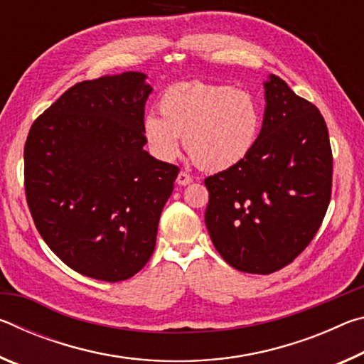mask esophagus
Wrapping results in <instances>:
<instances>
[{"label":"esophagus","instance_id":"esophagus-1","mask_svg":"<svg viewBox=\"0 0 364 364\" xmlns=\"http://www.w3.org/2000/svg\"><path fill=\"white\" fill-rule=\"evenodd\" d=\"M191 181H193V178H191L186 171H180L176 176V183L180 184V186H186V184H189Z\"/></svg>","mask_w":364,"mask_h":364}]
</instances>
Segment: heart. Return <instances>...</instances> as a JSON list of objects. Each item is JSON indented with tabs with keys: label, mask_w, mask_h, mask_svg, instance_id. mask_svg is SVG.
Masks as SVG:
<instances>
[{
	"label": "heart",
	"mask_w": 364,
	"mask_h": 364,
	"mask_svg": "<svg viewBox=\"0 0 364 364\" xmlns=\"http://www.w3.org/2000/svg\"><path fill=\"white\" fill-rule=\"evenodd\" d=\"M159 112L147 114L143 133L157 159L171 162L184 149L197 167L218 173L242 162L258 139L262 114L247 91L225 85L184 82L168 86Z\"/></svg>",
	"instance_id": "1"
}]
</instances>
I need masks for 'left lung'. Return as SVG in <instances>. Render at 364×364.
Segmentation results:
<instances>
[{
    "label": "left lung",
    "mask_w": 364,
    "mask_h": 364,
    "mask_svg": "<svg viewBox=\"0 0 364 364\" xmlns=\"http://www.w3.org/2000/svg\"><path fill=\"white\" fill-rule=\"evenodd\" d=\"M254 149L241 164L205 178V225L232 268L269 274L300 255L328 210L329 133L316 106L269 75Z\"/></svg>",
    "instance_id": "obj_1"
}]
</instances>
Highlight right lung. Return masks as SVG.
<instances>
[{
    "mask_svg": "<svg viewBox=\"0 0 364 364\" xmlns=\"http://www.w3.org/2000/svg\"><path fill=\"white\" fill-rule=\"evenodd\" d=\"M143 72L73 85L30 128L23 164L35 226L67 267L119 282L149 262L178 167L144 151Z\"/></svg>",
    "mask_w": 364,
    "mask_h": 364,
    "instance_id": "add662e5",
    "label": "right lung"
}]
</instances>
